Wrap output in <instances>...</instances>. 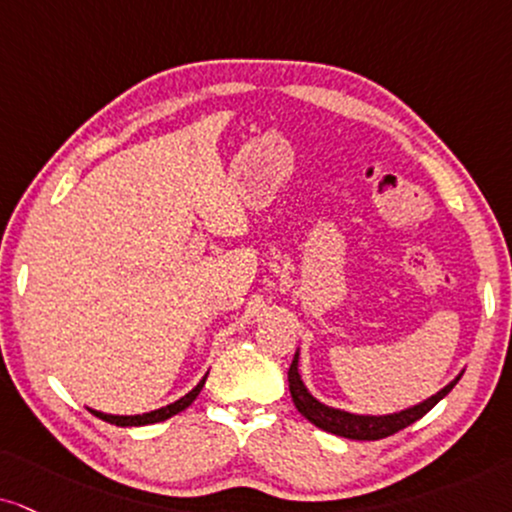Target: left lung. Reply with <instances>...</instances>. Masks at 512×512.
<instances>
[{"mask_svg": "<svg viewBox=\"0 0 512 512\" xmlns=\"http://www.w3.org/2000/svg\"><path fill=\"white\" fill-rule=\"evenodd\" d=\"M460 375H463V372H460ZM460 375L453 382L446 384L444 389L437 391V394L430 396V399L418 403V406H410L406 410H399V413H389V415H356V413H349V410L325 406V403H320L311 391L306 389V384L299 375V351L294 353V361L289 365V372H287L289 391H292V401L296 410H299L308 422H313L315 427H320V430L337 434V437H344V439H356V441L384 439L403 430V427L413 425L415 420H420L422 415L430 413V410L437 406V403L444 399L453 387H456Z\"/></svg>", "mask_w": 512, "mask_h": 512, "instance_id": "8db88e82", "label": "left lung"}]
</instances>
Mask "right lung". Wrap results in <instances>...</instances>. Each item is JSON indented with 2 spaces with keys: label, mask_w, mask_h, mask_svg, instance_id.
Here are the masks:
<instances>
[{
  "label": "right lung",
  "mask_w": 512,
  "mask_h": 512,
  "mask_svg": "<svg viewBox=\"0 0 512 512\" xmlns=\"http://www.w3.org/2000/svg\"><path fill=\"white\" fill-rule=\"evenodd\" d=\"M206 377H208V372H206L204 377H201V382H199L197 387H194L192 391H189V394H185V396H182V399H178L175 403H168V406H163V408H159V410H149V413H142V415H109V413H102V410H92V408H90V413L97 415L99 420L111 422V425H116V427L154 425V422H163V420L173 418V415H178L180 410H185V408L189 406V403L197 399L201 387H204Z\"/></svg>",
  "instance_id": "obj_1"
}]
</instances>
